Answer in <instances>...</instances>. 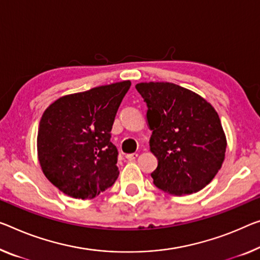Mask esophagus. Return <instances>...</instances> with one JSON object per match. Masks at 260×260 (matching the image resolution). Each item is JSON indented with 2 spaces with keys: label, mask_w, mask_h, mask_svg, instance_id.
<instances>
[{
  "label": "esophagus",
  "mask_w": 260,
  "mask_h": 260,
  "mask_svg": "<svg viewBox=\"0 0 260 260\" xmlns=\"http://www.w3.org/2000/svg\"><path fill=\"white\" fill-rule=\"evenodd\" d=\"M137 157H138L137 153H129V154L125 155V158L127 159V160H135V159Z\"/></svg>",
  "instance_id": "esophagus-1"
}]
</instances>
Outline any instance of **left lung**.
Wrapping results in <instances>:
<instances>
[{
  "mask_svg": "<svg viewBox=\"0 0 260 260\" xmlns=\"http://www.w3.org/2000/svg\"><path fill=\"white\" fill-rule=\"evenodd\" d=\"M147 107L152 136L150 149L158 159L151 177L166 193H197L208 185L224 160L226 139L210 103L170 82L136 85Z\"/></svg>",
  "mask_w": 260,
  "mask_h": 260,
  "instance_id": "1",
  "label": "left lung"
}]
</instances>
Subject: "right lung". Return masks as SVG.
<instances>
[{"instance_id": "right-lung-1", "label": "right lung", "mask_w": 260, "mask_h": 260, "mask_svg": "<svg viewBox=\"0 0 260 260\" xmlns=\"http://www.w3.org/2000/svg\"><path fill=\"white\" fill-rule=\"evenodd\" d=\"M130 81L67 95L44 111L38 159L45 177L69 197L94 199L118 177V151L110 142L118 107Z\"/></svg>"}]
</instances>
